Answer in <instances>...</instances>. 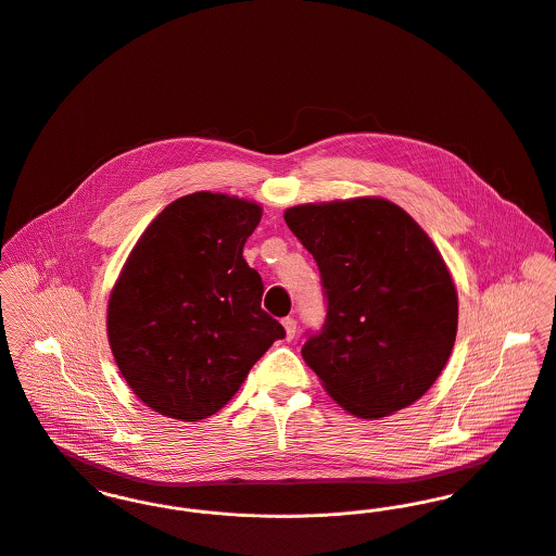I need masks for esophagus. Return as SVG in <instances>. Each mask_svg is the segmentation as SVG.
I'll list each match as a JSON object with an SVG mask.
<instances>
[{"instance_id":"34e87169","label":"esophagus","mask_w":556,"mask_h":556,"mask_svg":"<svg viewBox=\"0 0 556 556\" xmlns=\"http://www.w3.org/2000/svg\"><path fill=\"white\" fill-rule=\"evenodd\" d=\"M281 324H283V328H286V339L292 341L294 334H296V319H294V317H286Z\"/></svg>"}]
</instances>
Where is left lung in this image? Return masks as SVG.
Returning <instances> with one entry per match:
<instances>
[{"label":"left lung","instance_id":"left-lung-1","mask_svg":"<svg viewBox=\"0 0 556 556\" xmlns=\"http://www.w3.org/2000/svg\"><path fill=\"white\" fill-rule=\"evenodd\" d=\"M315 257L328 315L302 357L359 419L415 404L457 337V288L428 232L395 203L359 197L286 210Z\"/></svg>","mask_w":556,"mask_h":556}]
</instances>
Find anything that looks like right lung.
<instances>
[{
	"label": "right lung",
	"instance_id": "obj_1",
	"mask_svg": "<svg viewBox=\"0 0 556 556\" xmlns=\"http://www.w3.org/2000/svg\"><path fill=\"white\" fill-rule=\"evenodd\" d=\"M260 217L254 201L186 194L130 250L108 302V341L132 393L159 415L212 417L286 337L243 257Z\"/></svg>",
	"mask_w": 556,
	"mask_h": 556
}]
</instances>
